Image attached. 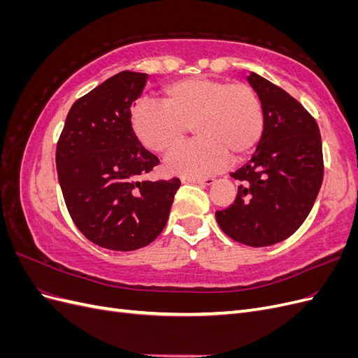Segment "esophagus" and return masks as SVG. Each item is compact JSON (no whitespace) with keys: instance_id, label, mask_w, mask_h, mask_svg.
Masks as SVG:
<instances>
[{"instance_id":"1","label":"esophagus","mask_w":358,"mask_h":358,"mask_svg":"<svg viewBox=\"0 0 358 358\" xmlns=\"http://www.w3.org/2000/svg\"><path fill=\"white\" fill-rule=\"evenodd\" d=\"M183 183H200V185H212L215 182L213 178H182Z\"/></svg>"}]
</instances>
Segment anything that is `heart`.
I'll return each instance as SVG.
<instances>
[{"label": "heart", "mask_w": 358, "mask_h": 358, "mask_svg": "<svg viewBox=\"0 0 358 358\" xmlns=\"http://www.w3.org/2000/svg\"><path fill=\"white\" fill-rule=\"evenodd\" d=\"M161 104L140 100L129 115L137 140L152 152L178 146L192 125L197 136L166 158L171 175L200 178L246 158L262 140L264 112L258 94L245 82L188 78L161 90Z\"/></svg>", "instance_id": "obj_1"}]
</instances>
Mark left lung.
Here are the masks:
<instances>
[{"mask_svg": "<svg viewBox=\"0 0 358 358\" xmlns=\"http://www.w3.org/2000/svg\"><path fill=\"white\" fill-rule=\"evenodd\" d=\"M264 112V131L252 158L231 178L241 180L234 203L215 213L233 241L270 246L305 222L320 192L324 161L320 128L296 99L257 73L248 76Z\"/></svg>", "mask_w": 358, "mask_h": 358, "instance_id": "1", "label": "left lung"}]
</instances>
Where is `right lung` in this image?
Masks as SVG:
<instances>
[{
    "label": "right lung",
    "mask_w": 358,
    "mask_h": 358,
    "mask_svg": "<svg viewBox=\"0 0 358 358\" xmlns=\"http://www.w3.org/2000/svg\"><path fill=\"white\" fill-rule=\"evenodd\" d=\"M146 73L121 71L74 101L57 145L64 200L82 234L112 251H134L164 230L180 180H145L159 164L129 125Z\"/></svg>",
    "instance_id": "add662e5"
}]
</instances>
